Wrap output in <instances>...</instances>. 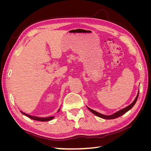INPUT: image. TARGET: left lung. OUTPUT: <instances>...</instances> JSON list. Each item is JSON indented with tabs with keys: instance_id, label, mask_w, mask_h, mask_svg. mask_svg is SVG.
<instances>
[{
	"instance_id": "8db88e82",
	"label": "left lung",
	"mask_w": 151,
	"mask_h": 151,
	"mask_svg": "<svg viewBox=\"0 0 151 151\" xmlns=\"http://www.w3.org/2000/svg\"><path fill=\"white\" fill-rule=\"evenodd\" d=\"M139 93V91L137 96V97L135 98V100L133 101V103H132V104H130L129 105V106H128L127 107H126V108H123V109H121V110L117 111L116 113L113 114V115H102V114L99 113H98V112H97V111H94V110H93V109H91L89 108H88L89 109V111H91V112H92V113L94 114V115H96L97 116H99V117H100V118H103V119H107V120L115 119V118H118V117H119V116H121L122 115H123V114H125V113H127L128 111H129L130 109L134 106L135 103H136V101H137V99H138Z\"/></svg>"
}]
</instances>
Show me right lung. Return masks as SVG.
<instances>
[{"label": "right lung", "instance_id": "1", "mask_svg": "<svg viewBox=\"0 0 151 151\" xmlns=\"http://www.w3.org/2000/svg\"><path fill=\"white\" fill-rule=\"evenodd\" d=\"M59 111V110L58 111ZM21 113L23 114V115H24L25 116L29 117V118H31V119H33V120H37V121H40V122H47V121H50L52 120L53 118H54V116H50V117H47V118H40V117H36V116H31V115H28V114H26L25 113H23L22 112Z\"/></svg>", "mask_w": 151, "mask_h": 151}]
</instances>
